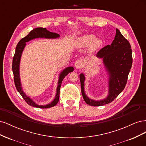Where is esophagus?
Segmentation results:
<instances>
[{
  "label": "esophagus",
  "instance_id": "esophagus-1",
  "mask_svg": "<svg viewBox=\"0 0 146 146\" xmlns=\"http://www.w3.org/2000/svg\"><path fill=\"white\" fill-rule=\"evenodd\" d=\"M83 66V63L80 60H77L75 63V67L76 69H80Z\"/></svg>",
  "mask_w": 146,
  "mask_h": 146
}]
</instances>
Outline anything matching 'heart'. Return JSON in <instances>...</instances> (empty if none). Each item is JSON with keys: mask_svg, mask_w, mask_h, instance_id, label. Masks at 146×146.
<instances>
[{"mask_svg": "<svg viewBox=\"0 0 146 146\" xmlns=\"http://www.w3.org/2000/svg\"><path fill=\"white\" fill-rule=\"evenodd\" d=\"M102 44V41L96 39V36L94 35L88 34L80 36L77 39V46L78 47L85 48L90 46L89 51L94 52L97 50Z\"/></svg>", "mask_w": 146, "mask_h": 146, "instance_id": "1", "label": "heart"}]
</instances>
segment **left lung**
Masks as SVG:
<instances>
[{"label": "left lung", "mask_w": 146, "mask_h": 146, "mask_svg": "<svg viewBox=\"0 0 146 146\" xmlns=\"http://www.w3.org/2000/svg\"><path fill=\"white\" fill-rule=\"evenodd\" d=\"M96 56L102 59L104 69L108 79V94L101 100H93L88 97L85 90V77L80 75L83 98L90 106L98 107L110 104L123 90L132 65V52L129 42L123 36L117 29L114 39L111 45L99 50Z\"/></svg>", "instance_id": "left-lung-1"}]
</instances>
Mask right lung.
Returning <instances> with one entry per match:
<instances>
[{
  "label": "right lung",
  "instance_id": "1",
  "mask_svg": "<svg viewBox=\"0 0 146 146\" xmlns=\"http://www.w3.org/2000/svg\"><path fill=\"white\" fill-rule=\"evenodd\" d=\"M60 35L56 33L51 32L50 31L47 30L46 28L38 27L32 30L31 32L26 36L25 37L21 39L19 42L16 46L15 54L13 57V64H12V70L13 75H14V80L16 89L19 92V94L22 96L29 105L32 107L39 108H51L52 107L55 106L57 103L58 102L59 98H60V89L61 85V83L64 79V78L67 76V75L74 71V68L72 66H69V67L66 68L60 72L58 76V84H57L56 87V92L55 96L54 99L51 102L48 103L46 105H39L35 102L33 100L30 98V96H27L25 94V92L23 90V85H22L21 77H20V63L22 54L24 50V48L26 46V42H27L32 39L36 38H45V39H58L60 38Z\"/></svg>",
  "mask_w": 146,
  "mask_h": 146
}]
</instances>
